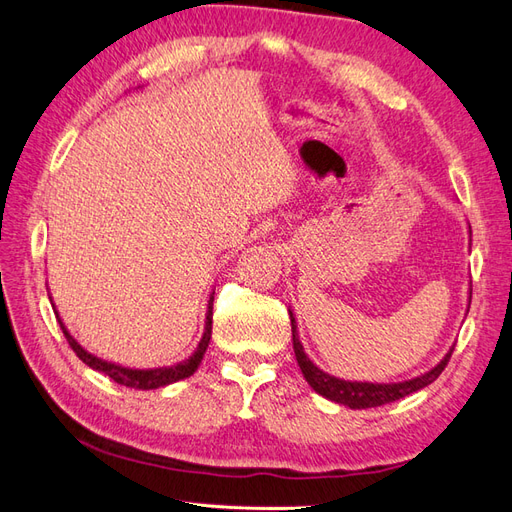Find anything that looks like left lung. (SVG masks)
Wrapping results in <instances>:
<instances>
[{
	"label": "left lung",
	"mask_w": 512,
	"mask_h": 512,
	"mask_svg": "<svg viewBox=\"0 0 512 512\" xmlns=\"http://www.w3.org/2000/svg\"><path fill=\"white\" fill-rule=\"evenodd\" d=\"M469 233H471V229H469ZM469 303H471V292H469ZM287 311H290V320H292L294 355L300 365V372H303V376H305V381L309 383V387L313 391L320 393V396H324L326 400L350 406V409H372V406H383V404L396 402L404 396H411V393L428 387L432 381H437L439 374L445 370V365H448L452 352H454V346H452L448 352H445V357L435 365V368H430L428 372L411 378V381H402V383L344 381V378L326 374L307 357L303 344H300L298 324H296L294 313H292V309H287Z\"/></svg>",
	"instance_id": "obj_1"
}]
</instances>
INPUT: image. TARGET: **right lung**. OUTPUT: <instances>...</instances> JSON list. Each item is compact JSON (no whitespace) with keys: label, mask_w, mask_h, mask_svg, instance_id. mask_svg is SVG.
<instances>
[{"label":"right lung","mask_w":512,"mask_h":512,"mask_svg":"<svg viewBox=\"0 0 512 512\" xmlns=\"http://www.w3.org/2000/svg\"><path fill=\"white\" fill-rule=\"evenodd\" d=\"M49 300H51V296H49ZM51 307H54V311H56L54 300H51ZM212 309H214V296L209 294L207 313H205V331H203V337H201L199 346H196V350L192 352L188 359H183V361H179L175 365H166V368H149V370L125 368V365H121V363H112V361H106V359H99L95 355H90V352L86 348H82V344L77 342V339L69 333V329H67V326H64L58 311H56V318H58V324H60L64 337H67L69 346L73 348L75 355L88 365V368H93V370H97L101 374L110 376L112 381L119 383V385L147 391V389H160V387H166V385H173V383L183 381V378H188V376H192L196 372V368H199V365H201L205 350L209 346V339H212Z\"/></svg>","instance_id":"right-lung-1"}]
</instances>
